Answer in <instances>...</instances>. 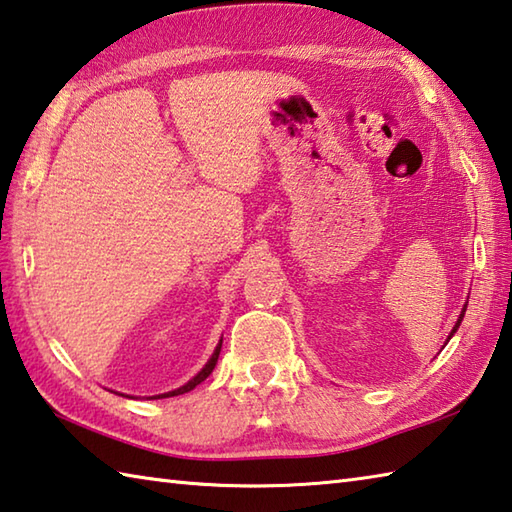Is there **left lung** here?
Wrapping results in <instances>:
<instances>
[{
	"label": "left lung",
	"instance_id": "1",
	"mask_svg": "<svg viewBox=\"0 0 512 512\" xmlns=\"http://www.w3.org/2000/svg\"><path fill=\"white\" fill-rule=\"evenodd\" d=\"M466 306H468V302L464 304V308H462V313H459V317H457V322H455L453 330H450V335H448V339H450V337H453V335L457 333V328H459V324H462V319H464V315H466ZM448 339H446V342H448Z\"/></svg>",
	"mask_w": 512,
	"mask_h": 512
}]
</instances>
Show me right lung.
Wrapping results in <instances>:
<instances>
[{"label":"right lung","mask_w":512,"mask_h":512,"mask_svg":"<svg viewBox=\"0 0 512 512\" xmlns=\"http://www.w3.org/2000/svg\"><path fill=\"white\" fill-rule=\"evenodd\" d=\"M219 350H222V339H219V344L215 346V350H213V355H210V359L206 362V366L199 370V373L193 377V379H188V382L184 384V386H179V388H175V390H168V393H162V395H153V397H146V399H164V397H175V395H184V393H188V390H193L197 384H202L204 379L213 373V368H215V364H217V359H219Z\"/></svg>","instance_id":"obj_1"}]
</instances>
